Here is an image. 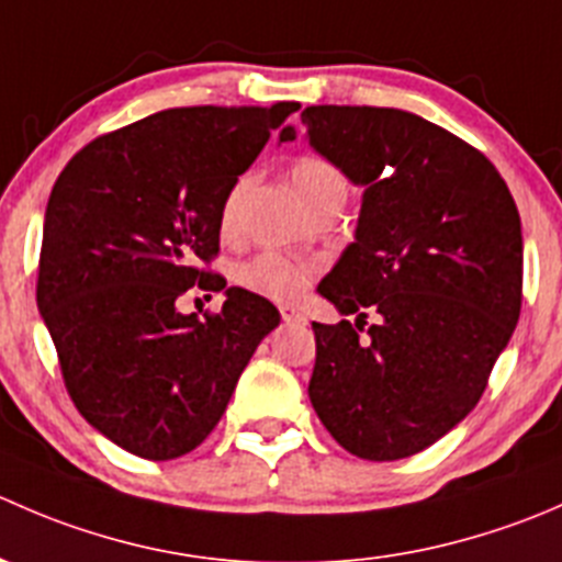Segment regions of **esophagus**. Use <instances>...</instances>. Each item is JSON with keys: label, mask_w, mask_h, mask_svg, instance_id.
I'll return each instance as SVG.
<instances>
[{"label": "esophagus", "mask_w": 562, "mask_h": 562, "mask_svg": "<svg viewBox=\"0 0 562 562\" xmlns=\"http://www.w3.org/2000/svg\"><path fill=\"white\" fill-rule=\"evenodd\" d=\"M280 315L285 323H299V326H304V323H307V315H304L299 307H291V304L280 307Z\"/></svg>", "instance_id": "34e87169"}]
</instances>
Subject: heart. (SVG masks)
<instances>
[{"instance_id": "obj_1", "label": "heart", "mask_w": 562, "mask_h": 562, "mask_svg": "<svg viewBox=\"0 0 562 562\" xmlns=\"http://www.w3.org/2000/svg\"><path fill=\"white\" fill-rule=\"evenodd\" d=\"M291 181L296 187L299 195L307 203H313L315 198H321L323 192L339 190L345 192V179L337 168L328 160L317 155H302L291 162ZM249 179L241 176L231 184V190L225 192V201L220 206V231L225 236H231L239 225V209L241 198H245ZM317 263L313 260L291 258V255L282 252H258L255 258H249L239 269V282L249 291L263 293V296L277 299V302H291L299 299L307 291L310 280L315 277Z\"/></svg>"}]
</instances>
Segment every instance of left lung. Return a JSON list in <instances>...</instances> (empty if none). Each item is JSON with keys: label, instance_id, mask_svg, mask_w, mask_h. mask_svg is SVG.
I'll return each mask as SVG.
<instances>
[{"label": "left lung", "instance_id": "1", "mask_svg": "<svg viewBox=\"0 0 562 562\" xmlns=\"http://www.w3.org/2000/svg\"><path fill=\"white\" fill-rule=\"evenodd\" d=\"M302 124L367 187L356 241L317 285L356 323H313L310 400L350 454L413 457L479 405L517 326V203L484 151L411 111L310 105Z\"/></svg>", "mask_w": 562, "mask_h": 562}]
</instances>
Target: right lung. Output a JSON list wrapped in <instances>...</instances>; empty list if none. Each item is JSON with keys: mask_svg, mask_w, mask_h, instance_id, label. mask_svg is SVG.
Instances as JSON below:
<instances>
[{"mask_svg": "<svg viewBox=\"0 0 562 562\" xmlns=\"http://www.w3.org/2000/svg\"><path fill=\"white\" fill-rule=\"evenodd\" d=\"M299 108H168L89 140L50 190L37 307L72 405L130 454L166 462L201 446L280 323L245 288L203 317L176 299L225 288L212 271L225 192Z\"/></svg>", "mask_w": 562, "mask_h": 562, "instance_id": "add662e5", "label": "right lung"}]
</instances>
